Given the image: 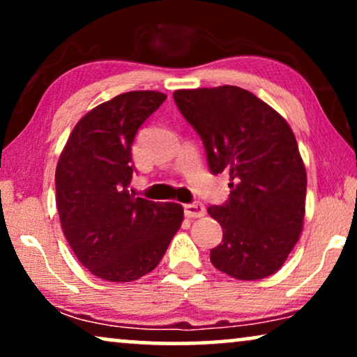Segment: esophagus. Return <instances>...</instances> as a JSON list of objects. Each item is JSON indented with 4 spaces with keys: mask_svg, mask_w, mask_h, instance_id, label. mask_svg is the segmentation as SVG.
I'll return each instance as SVG.
<instances>
[{
    "mask_svg": "<svg viewBox=\"0 0 357 357\" xmlns=\"http://www.w3.org/2000/svg\"><path fill=\"white\" fill-rule=\"evenodd\" d=\"M183 211L187 218H203L204 213H206V208L202 203H190L185 204Z\"/></svg>",
    "mask_w": 357,
    "mask_h": 357,
    "instance_id": "34e87169",
    "label": "esophagus"
}]
</instances>
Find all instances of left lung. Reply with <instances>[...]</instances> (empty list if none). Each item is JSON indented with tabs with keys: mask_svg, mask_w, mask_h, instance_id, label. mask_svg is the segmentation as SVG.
I'll use <instances>...</instances> for the list:
<instances>
[{
	"mask_svg": "<svg viewBox=\"0 0 357 357\" xmlns=\"http://www.w3.org/2000/svg\"><path fill=\"white\" fill-rule=\"evenodd\" d=\"M174 100L202 138L211 174L231 177L227 202L208 208L224 232L211 263L243 281L273 275L304 226L307 174L291 126L237 86L180 89Z\"/></svg>",
	"mask_w": 357,
	"mask_h": 357,
	"instance_id": "left-lung-1",
	"label": "left lung"
}]
</instances>
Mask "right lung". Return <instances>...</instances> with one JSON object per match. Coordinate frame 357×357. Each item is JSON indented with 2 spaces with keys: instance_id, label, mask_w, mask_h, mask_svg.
I'll return each mask as SVG.
<instances>
[{
  "instance_id": "add662e5",
  "label": "right lung",
  "mask_w": 357,
  "mask_h": 357,
  "mask_svg": "<svg viewBox=\"0 0 357 357\" xmlns=\"http://www.w3.org/2000/svg\"><path fill=\"white\" fill-rule=\"evenodd\" d=\"M165 99L162 92L131 91L97 105L77 121L58 159L63 232L81 265L102 280L148 275L182 226L180 204L135 198L128 190L135 136Z\"/></svg>"
}]
</instances>
